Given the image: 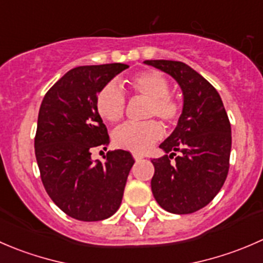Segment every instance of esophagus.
<instances>
[{
	"mask_svg": "<svg viewBox=\"0 0 263 263\" xmlns=\"http://www.w3.org/2000/svg\"><path fill=\"white\" fill-rule=\"evenodd\" d=\"M132 155H134V159L136 161H140L141 160V159H144V155H142V154H139V153H134L132 154Z\"/></svg>",
	"mask_w": 263,
	"mask_h": 263,
	"instance_id": "obj_1",
	"label": "esophagus"
}]
</instances>
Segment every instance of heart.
Returning a JSON list of instances; mask_svg holds the SVG:
<instances>
[{
    "mask_svg": "<svg viewBox=\"0 0 263 263\" xmlns=\"http://www.w3.org/2000/svg\"><path fill=\"white\" fill-rule=\"evenodd\" d=\"M128 87L134 94L148 99L145 117H158L165 124H172L181 115V103L169 94L171 85L165 76L155 70L136 73L128 80ZM97 110L103 119L108 122H118L123 117L126 108V98L116 82H109L98 92ZM163 136V126L155 119L141 123H126L116 129V146L124 150L144 153L153 146Z\"/></svg>",
    "mask_w": 263,
    "mask_h": 263,
    "instance_id": "1",
    "label": "heart"
}]
</instances>
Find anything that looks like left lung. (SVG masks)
<instances>
[{"label": "left lung", "instance_id": "1", "mask_svg": "<svg viewBox=\"0 0 263 263\" xmlns=\"http://www.w3.org/2000/svg\"><path fill=\"white\" fill-rule=\"evenodd\" d=\"M145 63L169 73L183 91L178 124L159 146L168 155L151 160L155 168L151 191L164 210L192 214L210 203L227 179L232 150L229 118L216 89L188 65L168 60Z\"/></svg>", "mask_w": 263, "mask_h": 263}]
</instances>
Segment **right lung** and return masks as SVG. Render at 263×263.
I'll list each match as a JSON object with an SVG mask.
<instances>
[{
	"mask_svg": "<svg viewBox=\"0 0 263 263\" xmlns=\"http://www.w3.org/2000/svg\"><path fill=\"white\" fill-rule=\"evenodd\" d=\"M126 68L124 63L72 68L47 91L39 109L34 147L42 182L53 202L76 220L108 219L121 206L134 158L115 150L105 161H92L91 151L109 144L95 104L98 92Z\"/></svg>",
	"mask_w": 263,
	"mask_h": 263,
	"instance_id": "right-lung-1",
	"label": "right lung"
}]
</instances>
